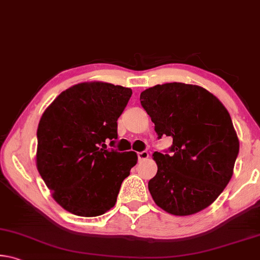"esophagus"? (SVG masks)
<instances>
[{"mask_svg":"<svg viewBox=\"0 0 260 260\" xmlns=\"http://www.w3.org/2000/svg\"><path fill=\"white\" fill-rule=\"evenodd\" d=\"M138 158H139L140 161H143V160L148 159V158H149L148 151H141V152H138Z\"/></svg>","mask_w":260,"mask_h":260,"instance_id":"1","label":"esophagus"}]
</instances>
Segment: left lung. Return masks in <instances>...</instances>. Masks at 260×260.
<instances>
[{"label":"left lung","mask_w":260,"mask_h":260,"mask_svg":"<svg viewBox=\"0 0 260 260\" xmlns=\"http://www.w3.org/2000/svg\"><path fill=\"white\" fill-rule=\"evenodd\" d=\"M140 101L158 139H173L165 153L152 155L158 170L148 188L155 203L174 215L208 208L230 182L240 150L227 109L204 88L181 82L148 88Z\"/></svg>","instance_id":"1"}]
</instances>
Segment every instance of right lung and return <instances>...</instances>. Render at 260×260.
<instances>
[{"mask_svg":"<svg viewBox=\"0 0 260 260\" xmlns=\"http://www.w3.org/2000/svg\"><path fill=\"white\" fill-rule=\"evenodd\" d=\"M132 89L107 82H82L57 96L39 122L37 166L54 200L80 217L113 208L120 186L138 161L134 151L114 146L117 120Z\"/></svg>","mask_w":260,"mask_h":260,"instance_id":"add662e5","label":"right lung"}]
</instances>
